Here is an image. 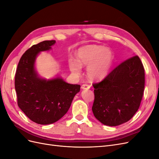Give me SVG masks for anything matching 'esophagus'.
Returning a JSON list of instances; mask_svg holds the SVG:
<instances>
[{
  "label": "esophagus",
  "instance_id": "1",
  "mask_svg": "<svg viewBox=\"0 0 159 159\" xmlns=\"http://www.w3.org/2000/svg\"><path fill=\"white\" fill-rule=\"evenodd\" d=\"M90 88V85L88 84H83L81 85V89H89Z\"/></svg>",
  "mask_w": 159,
  "mask_h": 159
}]
</instances>
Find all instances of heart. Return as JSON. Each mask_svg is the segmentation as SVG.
Listing matches in <instances>:
<instances>
[{"mask_svg":"<svg viewBox=\"0 0 159 159\" xmlns=\"http://www.w3.org/2000/svg\"><path fill=\"white\" fill-rule=\"evenodd\" d=\"M77 60L70 58L69 67L75 74H80L81 66H88L87 74L92 80H102L106 78L111 68L114 56L112 51L101 46H89L78 50Z\"/></svg>","mask_w":159,"mask_h":159,"instance_id":"1","label":"heart"}]
</instances>
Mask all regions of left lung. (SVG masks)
I'll return each mask as SVG.
<instances>
[{
    "instance_id": "obj_1",
    "label": "left lung",
    "mask_w": 159,
    "mask_h": 159,
    "mask_svg": "<svg viewBox=\"0 0 159 159\" xmlns=\"http://www.w3.org/2000/svg\"><path fill=\"white\" fill-rule=\"evenodd\" d=\"M93 86L95 117L111 127L127 122L139 109L145 88V70L140 58L134 56L124 61Z\"/></svg>"
}]
</instances>
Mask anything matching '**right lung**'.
Here are the masks:
<instances>
[{
  "label": "right lung",
  "instance_id": "obj_1",
  "mask_svg": "<svg viewBox=\"0 0 159 159\" xmlns=\"http://www.w3.org/2000/svg\"><path fill=\"white\" fill-rule=\"evenodd\" d=\"M56 40L33 45L19 61L15 75L18 105L32 121L40 125L54 123L68 112L80 85L70 84L59 76L42 78L35 68L39 53L52 49Z\"/></svg>",
  "mask_w": 159,
  "mask_h": 159
}]
</instances>
